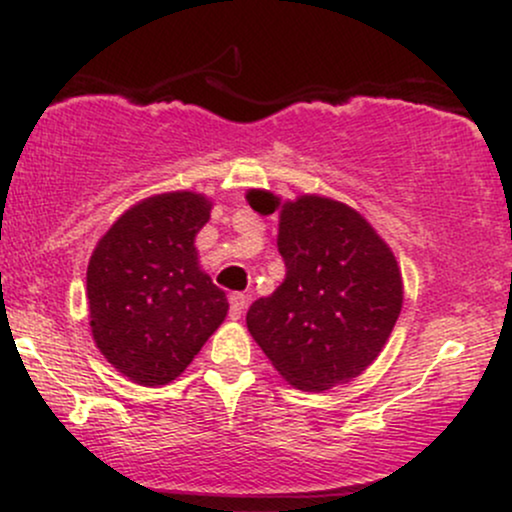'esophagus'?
<instances>
[{"mask_svg": "<svg viewBox=\"0 0 512 512\" xmlns=\"http://www.w3.org/2000/svg\"><path fill=\"white\" fill-rule=\"evenodd\" d=\"M228 303H231V317H233V320H240V315L245 313V305H248V298H245V293H231Z\"/></svg>", "mask_w": 512, "mask_h": 512, "instance_id": "34e87169", "label": "esophagus"}]
</instances>
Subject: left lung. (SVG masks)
Returning <instances> with one entry per match:
<instances>
[{"mask_svg":"<svg viewBox=\"0 0 512 512\" xmlns=\"http://www.w3.org/2000/svg\"><path fill=\"white\" fill-rule=\"evenodd\" d=\"M248 202L260 214L279 209L262 190ZM276 245L286 279L250 305V334L298 390L349 383L378 358L402 310L395 255L358 211L308 195L281 207Z\"/></svg>","mask_w":512,"mask_h":512,"instance_id":"left-lung-1","label":"left lung"}]
</instances>
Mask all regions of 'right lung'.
I'll use <instances>...</instances> for the list:
<instances>
[{
	"mask_svg": "<svg viewBox=\"0 0 512 512\" xmlns=\"http://www.w3.org/2000/svg\"><path fill=\"white\" fill-rule=\"evenodd\" d=\"M211 204L195 192L144 199L113 223L86 272L96 346L139 385H166L192 363L228 313L199 269L195 236Z\"/></svg>",
	"mask_w": 512,
	"mask_h": 512,
	"instance_id": "obj_1",
	"label": "right lung"
}]
</instances>
